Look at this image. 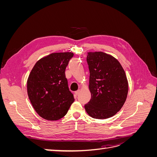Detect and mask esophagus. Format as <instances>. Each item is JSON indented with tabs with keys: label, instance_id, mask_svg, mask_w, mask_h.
<instances>
[{
	"label": "esophagus",
	"instance_id": "34e87169",
	"mask_svg": "<svg viewBox=\"0 0 157 157\" xmlns=\"http://www.w3.org/2000/svg\"><path fill=\"white\" fill-rule=\"evenodd\" d=\"M80 90H78L77 91H76V92H75V94L76 96H78V95L80 94Z\"/></svg>",
	"mask_w": 157,
	"mask_h": 157
}]
</instances>
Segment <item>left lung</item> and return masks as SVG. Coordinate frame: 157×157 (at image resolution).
I'll use <instances>...</instances> for the list:
<instances>
[{
	"instance_id": "1",
	"label": "left lung",
	"mask_w": 157,
	"mask_h": 157,
	"mask_svg": "<svg viewBox=\"0 0 157 157\" xmlns=\"http://www.w3.org/2000/svg\"><path fill=\"white\" fill-rule=\"evenodd\" d=\"M89 89L91 99L84 105L88 115L106 119L121 110L127 98L128 80L118 60L101 52H89Z\"/></svg>"
}]
</instances>
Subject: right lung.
Segmentation results:
<instances>
[{
  "instance_id": "right-lung-1",
  "label": "right lung",
  "mask_w": 157,
  "mask_h": 157,
  "mask_svg": "<svg viewBox=\"0 0 157 157\" xmlns=\"http://www.w3.org/2000/svg\"><path fill=\"white\" fill-rule=\"evenodd\" d=\"M73 57L71 52L53 53L38 61L27 80V94L42 118L57 121L67 114L74 101L65 71Z\"/></svg>"
}]
</instances>
